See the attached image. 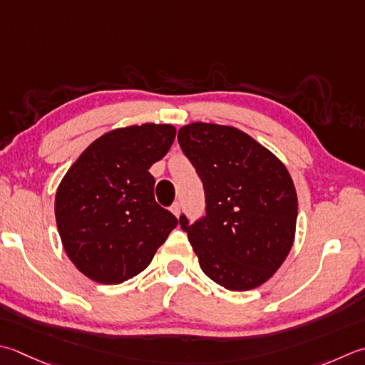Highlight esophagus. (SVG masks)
I'll use <instances>...</instances> for the list:
<instances>
[{"label":"esophagus","instance_id":"esophagus-1","mask_svg":"<svg viewBox=\"0 0 365 365\" xmlns=\"http://www.w3.org/2000/svg\"><path fill=\"white\" fill-rule=\"evenodd\" d=\"M180 210H182V205H180V202H174V204H173V207H170V212H173L177 218L180 217Z\"/></svg>","mask_w":365,"mask_h":365}]
</instances>
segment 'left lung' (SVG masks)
<instances>
[{
	"mask_svg": "<svg viewBox=\"0 0 365 365\" xmlns=\"http://www.w3.org/2000/svg\"><path fill=\"white\" fill-rule=\"evenodd\" d=\"M178 144L205 191V217L182 230L202 272L231 291L261 287L294 244L297 195L284 164L234 126L204 123L178 130Z\"/></svg>",
	"mask_w": 365,
	"mask_h": 365,
	"instance_id": "left-lung-1",
	"label": "left lung"
}]
</instances>
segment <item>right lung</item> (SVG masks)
Listing matches in <instances>:
<instances>
[{"label": "right lung", "mask_w": 365, "mask_h": 365, "mask_svg": "<svg viewBox=\"0 0 365 365\" xmlns=\"http://www.w3.org/2000/svg\"><path fill=\"white\" fill-rule=\"evenodd\" d=\"M173 125L117 128L83 150L55 195L68 258L90 280L118 284L152 262L178 220L156 204L152 164L169 152Z\"/></svg>", "instance_id": "add662e5"}]
</instances>
